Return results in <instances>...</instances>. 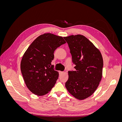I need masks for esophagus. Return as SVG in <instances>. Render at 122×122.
<instances>
[{"instance_id":"esophagus-1","label":"esophagus","mask_w":122,"mask_h":122,"mask_svg":"<svg viewBox=\"0 0 122 122\" xmlns=\"http://www.w3.org/2000/svg\"><path fill=\"white\" fill-rule=\"evenodd\" d=\"M59 73H60V74H62V73H63V72L62 71H59Z\"/></svg>"}]
</instances>
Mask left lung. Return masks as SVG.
Here are the masks:
<instances>
[{"instance_id":"left-lung-1","label":"left lung","mask_w":122,"mask_h":122,"mask_svg":"<svg viewBox=\"0 0 122 122\" xmlns=\"http://www.w3.org/2000/svg\"><path fill=\"white\" fill-rule=\"evenodd\" d=\"M64 38L69 45L76 69L68 72L66 87L76 99H85L94 93L101 80L103 67L102 54L82 35H71Z\"/></svg>"}]
</instances>
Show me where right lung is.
<instances>
[{
    "instance_id": "1",
    "label": "right lung",
    "mask_w": 122,
    "mask_h": 122,
    "mask_svg": "<svg viewBox=\"0 0 122 122\" xmlns=\"http://www.w3.org/2000/svg\"><path fill=\"white\" fill-rule=\"evenodd\" d=\"M65 43L61 36L47 33L36 38L25 51L21 71L26 86L33 94L43 96L54 86L59 74L51 61L55 49Z\"/></svg>"
}]
</instances>
